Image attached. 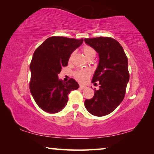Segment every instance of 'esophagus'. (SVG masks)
<instances>
[{"label": "esophagus", "instance_id": "esophagus-1", "mask_svg": "<svg viewBox=\"0 0 154 154\" xmlns=\"http://www.w3.org/2000/svg\"><path fill=\"white\" fill-rule=\"evenodd\" d=\"M86 88V86H85V85H79V88H80V89H82V90L84 89V88Z\"/></svg>", "mask_w": 154, "mask_h": 154}]
</instances>
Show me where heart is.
<instances>
[{
	"label": "heart",
	"mask_w": 154,
	"mask_h": 154,
	"mask_svg": "<svg viewBox=\"0 0 154 154\" xmlns=\"http://www.w3.org/2000/svg\"><path fill=\"white\" fill-rule=\"evenodd\" d=\"M82 50L88 59H90V58H92V57H95L96 56V51L94 50V49L89 45H85L83 48ZM90 74L91 72L90 70L80 69L75 72L74 76L79 82L84 83L86 82L88 79V78L90 77Z\"/></svg>",
	"instance_id": "b5f03b06"
}]
</instances>
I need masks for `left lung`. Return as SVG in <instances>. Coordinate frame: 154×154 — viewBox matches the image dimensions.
Wrapping results in <instances>:
<instances>
[{"label": "left lung", "instance_id": "1", "mask_svg": "<svg viewBox=\"0 0 154 154\" xmlns=\"http://www.w3.org/2000/svg\"><path fill=\"white\" fill-rule=\"evenodd\" d=\"M85 42L98 52L99 63L92 83L99 82V90L91 99L85 100V107L93 116L101 117L113 112L126 94L130 74L128 58L118 41L110 37L85 38Z\"/></svg>", "mask_w": 154, "mask_h": 154}]
</instances>
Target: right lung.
I'll return each mask as SVG.
<instances>
[{"instance_id":"add662e5","label":"right lung","mask_w":154,"mask_h":154,"mask_svg":"<svg viewBox=\"0 0 154 154\" xmlns=\"http://www.w3.org/2000/svg\"><path fill=\"white\" fill-rule=\"evenodd\" d=\"M83 38L51 36L34 52L30 64V90L34 100L44 111L56 113L66 105L68 96L79 85L71 78L64 82L58 79L62 68L66 66L71 54L82 45Z\"/></svg>"}]
</instances>
